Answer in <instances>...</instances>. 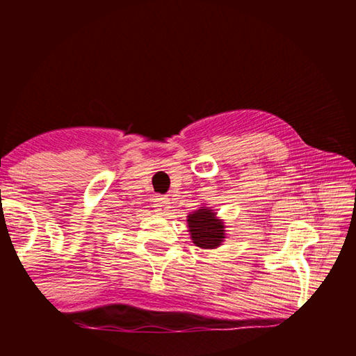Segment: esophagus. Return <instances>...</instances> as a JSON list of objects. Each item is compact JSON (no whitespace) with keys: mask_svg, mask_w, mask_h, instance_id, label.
<instances>
[{"mask_svg":"<svg viewBox=\"0 0 356 356\" xmlns=\"http://www.w3.org/2000/svg\"><path fill=\"white\" fill-rule=\"evenodd\" d=\"M170 204H171V200L168 196H156L155 207H159V210H161V213H166V210L171 207Z\"/></svg>","mask_w":356,"mask_h":356,"instance_id":"1","label":"esophagus"}]
</instances>
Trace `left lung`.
<instances>
[{"mask_svg": "<svg viewBox=\"0 0 356 356\" xmlns=\"http://www.w3.org/2000/svg\"><path fill=\"white\" fill-rule=\"evenodd\" d=\"M191 242L202 250H216L225 243L226 225L212 207H197L186 216Z\"/></svg>", "mask_w": 356, "mask_h": 356, "instance_id": "1", "label": "left lung"}]
</instances>
